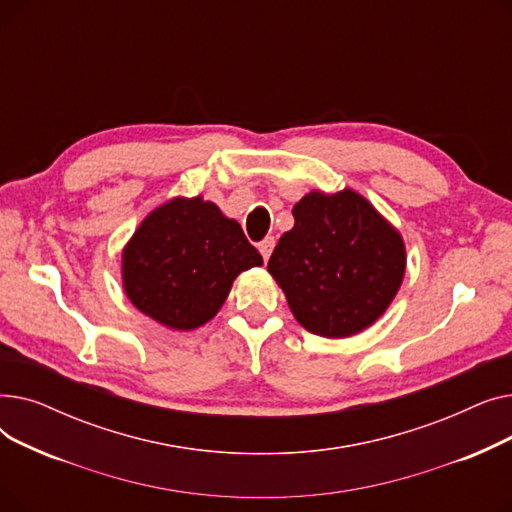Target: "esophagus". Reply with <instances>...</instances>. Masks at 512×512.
Listing matches in <instances>:
<instances>
[{"label": "esophagus", "mask_w": 512, "mask_h": 512, "mask_svg": "<svg viewBox=\"0 0 512 512\" xmlns=\"http://www.w3.org/2000/svg\"><path fill=\"white\" fill-rule=\"evenodd\" d=\"M274 245H276L274 236H267V238H263V240L259 242V253L263 255V259H265V261L270 259V255H272V251H274Z\"/></svg>", "instance_id": "esophagus-1"}]
</instances>
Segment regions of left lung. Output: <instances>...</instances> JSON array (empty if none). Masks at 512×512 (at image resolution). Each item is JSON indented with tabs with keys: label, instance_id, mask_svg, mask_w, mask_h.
<instances>
[{
	"label": "left lung",
	"instance_id": "1",
	"mask_svg": "<svg viewBox=\"0 0 512 512\" xmlns=\"http://www.w3.org/2000/svg\"><path fill=\"white\" fill-rule=\"evenodd\" d=\"M267 263L288 307L311 334L346 338L378 319L405 276L400 234L351 188L336 195L313 191L292 207Z\"/></svg>",
	"mask_w": 512,
	"mask_h": 512
}]
</instances>
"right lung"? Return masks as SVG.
Here are the masks:
<instances>
[{
    "instance_id": "1",
    "label": "right lung",
    "mask_w": 512,
    "mask_h": 512,
    "mask_svg": "<svg viewBox=\"0 0 512 512\" xmlns=\"http://www.w3.org/2000/svg\"><path fill=\"white\" fill-rule=\"evenodd\" d=\"M263 257L211 201L172 199L149 213L122 253L132 305L161 326L193 330L224 305L234 278Z\"/></svg>"
}]
</instances>
